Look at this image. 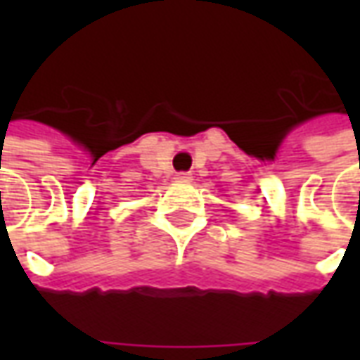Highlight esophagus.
Listing matches in <instances>:
<instances>
[{
    "label": "esophagus",
    "instance_id": "obj_1",
    "mask_svg": "<svg viewBox=\"0 0 360 360\" xmlns=\"http://www.w3.org/2000/svg\"><path fill=\"white\" fill-rule=\"evenodd\" d=\"M175 179H177V181H191V179H193V175H191V173H187V172H181V173H177V177H175Z\"/></svg>",
    "mask_w": 360,
    "mask_h": 360
}]
</instances>
